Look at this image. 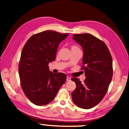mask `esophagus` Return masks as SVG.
Here are the masks:
<instances>
[{
  "instance_id": "1",
  "label": "esophagus",
  "mask_w": 129,
  "mask_h": 129,
  "mask_svg": "<svg viewBox=\"0 0 129 129\" xmlns=\"http://www.w3.org/2000/svg\"><path fill=\"white\" fill-rule=\"evenodd\" d=\"M71 78H70V77L67 76V81H71Z\"/></svg>"
}]
</instances>
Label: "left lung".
Masks as SVG:
<instances>
[{"mask_svg": "<svg viewBox=\"0 0 129 129\" xmlns=\"http://www.w3.org/2000/svg\"><path fill=\"white\" fill-rule=\"evenodd\" d=\"M73 39L83 49L82 68L86 78L84 82L71 78L76 84L72 99L78 107L89 109L99 104L107 91L113 77L112 58L105 43L91 34H75Z\"/></svg>", "mask_w": 129, "mask_h": 129, "instance_id": "8db88e82", "label": "left lung"}]
</instances>
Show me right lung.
Segmentation results:
<instances>
[{"instance_id":"right-lung-1","label":"right lung","mask_w":129,"mask_h":129,"mask_svg":"<svg viewBox=\"0 0 129 129\" xmlns=\"http://www.w3.org/2000/svg\"><path fill=\"white\" fill-rule=\"evenodd\" d=\"M68 35L46 30L32 35L24 45L19 64L20 84L27 99L35 105L51 103L66 82L67 75L52 73L48 63L55 59L59 43Z\"/></svg>"}]
</instances>
